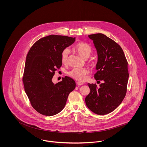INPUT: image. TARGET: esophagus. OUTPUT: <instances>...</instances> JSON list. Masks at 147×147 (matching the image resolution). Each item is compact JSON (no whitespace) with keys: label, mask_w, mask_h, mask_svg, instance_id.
Wrapping results in <instances>:
<instances>
[{"label":"esophagus","mask_w":147,"mask_h":147,"mask_svg":"<svg viewBox=\"0 0 147 147\" xmlns=\"http://www.w3.org/2000/svg\"><path fill=\"white\" fill-rule=\"evenodd\" d=\"M77 84H78V86H82V85L83 84V83H81V82H77Z\"/></svg>","instance_id":"esophagus-1"}]
</instances>
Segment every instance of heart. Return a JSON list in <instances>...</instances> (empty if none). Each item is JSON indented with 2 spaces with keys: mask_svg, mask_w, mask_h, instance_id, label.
<instances>
[{
  "mask_svg": "<svg viewBox=\"0 0 147 147\" xmlns=\"http://www.w3.org/2000/svg\"><path fill=\"white\" fill-rule=\"evenodd\" d=\"M76 51L83 59H87L92 51V49L90 45L85 42H80L74 47ZM70 51L68 48L64 49L61 54V60L63 64H67ZM90 63L93 62L92 59H90ZM89 70L87 68H75L70 71L68 73L69 76L73 79L80 82H83L87 79V76L89 74Z\"/></svg>",
  "mask_w": 147,
  "mask_h": 147,
  "instance_id": "heart-1",
  "label": "heart"
}]
</instances>
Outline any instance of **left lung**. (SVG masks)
Wrapping results in <instances>:
<instances>
[{"label": "left lung", "mask_w": 147, "mask_h": 147, "mask_svg": "<svg viewBox=\"0 0 147 147\" xmlns=\"http://www.w3.org/2000/svg\"><path fill=\"white\" fill-rule=\"evenodd\" d=\"M88 37L98 55L94 78L104 83L98 88L96 84L88 83L90 93L85 101L90 111L103 115L115 110L125 97L129 76L128 63L122 48L112 39L102 34Z\"/></svg>", "instance_id": "8db88e82"}]
</instances>
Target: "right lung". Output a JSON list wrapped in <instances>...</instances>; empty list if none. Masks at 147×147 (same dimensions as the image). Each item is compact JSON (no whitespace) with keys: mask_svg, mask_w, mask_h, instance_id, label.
<instances>
[{"mask_svg":"<svg viewBox=\"0 0 147 147\" xmlns=\"http://www.w3.org/2000/svg\"><path fill=\"white\" fill-rule=\"evenodd\" d=\"M76 37L51 34L37 41L26 57L22 80L24 90L34 109L53 116L64 108L69 93L76 88L74 80L65 76L54 84L52 78L62 65L61 54Z\"/></svg>","mask_w":147,"mask_h":147,"instance_id":"obj_1","label":"right lung"}]
</instances>
